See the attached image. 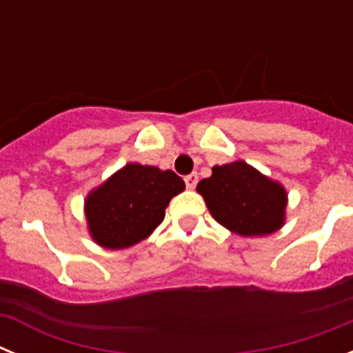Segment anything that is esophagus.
Instances as JSON below:
<instances>
[{"label": "esophagus", "mask_w": 353, "mask_h": 353, "mask_svg": "<svg viewBox=\"0 0 353 353\" xmlns=\"http://www.w3.org/2000/svg\"><path fill=\"white\" fill-rule=\"evenodd\" d=\"M183 182H185V187H187V189H194L196 183H198V173L187 174L185 179H183Z\"/></svg>", "instance_id": "1"}]
</instances>
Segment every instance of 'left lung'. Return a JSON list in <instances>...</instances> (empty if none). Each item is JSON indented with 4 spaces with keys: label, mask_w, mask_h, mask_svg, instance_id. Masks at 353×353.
<instances>
[{
    "label": "left lung",
    "mask_w": 353,
    "mask_h": 353,
    "mask_svg": "<svg viewBox=\"0 0 353 353\" xmlns=\"http://www.w3.org/2000/svg\"><path fill=\"white\" fill-rule=\"evenodd\" d=\"M198 192L214 219L239 235H269L285 221V189L242 161L212 168Z\"/></svg>",
    "instance_id": "1"
}]
</instances>
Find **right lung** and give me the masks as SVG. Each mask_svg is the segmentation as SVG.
I'll list each match as a JSON object with an SVG mask.
<instances>
[{
    "label": "right lung",
    "mask_w": 353,
    "mask_h": 353,
    "mask_svg": "<svg viewBox=\"0 0 353 353\" xmlns=\"http://www.w3.org/2000/svg\"><path fill=\"white\" fill-rule=\"evenodd\" d=\"M183 189L173 171L127 164L86 199L92 236L108 249L138 244L162 223L170 199Z\"/></svg>",
    "instance_id": "right-lung-1"
}]
</instances>
